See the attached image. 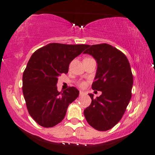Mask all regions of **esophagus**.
<instances>
[{
  "label": "esophagus",
  "mask_w": 155,
  "mask_h": 155,
  "mask_svg": "<svg viewBox=\"0 0 155 155\" xmlns=\"http://www.w3.org/2000/svg\"><path fill=\"white\" fill-rule=\"evenodd\" d=\"M79 94L81 95H81H84V92L83 91H79Z\"/></svg>",
  "instance_id": "1"
}]
</instances>
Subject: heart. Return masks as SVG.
Instances as JSON below:
<instances>
[{
	"label": "heart",
	"instance_id": "b5f03b06",
	"mask_svg": "<svg viewBox=\"0 0 155 155\" xmlns=\"http://www.w3.org/2000/svg\"><path fill=\"white\" fill-rule=\"evenodd\" d=\"M79 85L81 87H85V86H86V83H85V82H84V81L80 82V83L79 84Z\"/></svg>",
	"mask_w": 155,
	"mask_h": 155
}]
</instances>
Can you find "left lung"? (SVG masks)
<instances>
[{
  "mask_svg": "<svg viewBox=\"0 0 155 155\" xmlns=\"http://www.w3.org/2000/svg\"><path fill=\"white\" fill-rule=\"evenodd\" d=\"M84 54L94 58L97 63L92 89L101 91L84 111L89 125L99 131L110 130L120 121L132 97L133 76L127 56L107 44L88 46Z\"/></svg>",
  "mask_w": 155,
  "mask_h": 155,
  "instance_id": "left-lung-1",
  "label": "left lung"
}]
</instances>
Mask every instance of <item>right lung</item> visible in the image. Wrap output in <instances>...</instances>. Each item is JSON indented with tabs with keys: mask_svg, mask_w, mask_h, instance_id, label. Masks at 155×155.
Listing matches in <instances>:
<instances>
[{
	"mask_svg": "<svg viewBox=\"0 0 155 155\" xmlns=\"http://www.w3.org/2000/svg\"><path fill=\"white\" fill-rule=\"evenodd\" d=\"M88 46L52 43L32 54L23 74L22 89L29 114L39 125L48 128L60 123L68 105L79 97L76 88L61 93L56 84L58 76L68 73L71 61Z\"/></svg>",
	"mask_w": 155,
	"mask_h": 155,
	"instance_id": "add662e5",
	"label": "right lung"
}]
</instances>
